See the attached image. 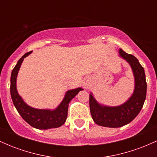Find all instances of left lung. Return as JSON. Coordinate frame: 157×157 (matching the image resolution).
<instances>
[{
    "label": "left lung",
    "mask_w": 157,
    "mask_h": 157,
    "mask_svg": "<svg viewBox=\"0 0 157 157\" xmlns=\"http://www.w3.org/2000/svg\"><path fill=\"white\" fill-rule=\"evenodd\" d=\"M120 57L130 65L134 77V90L128 100L118 106H108L99 103L92 93L89 94V106L93 120L97 125L119 128L127 125L139 114L146 97L147 83L145 70L134 55L119 49Z\"/></svg>",
    "instance_id": "obj_1"
}]
</instances>
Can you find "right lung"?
Returning a JSON list of instances; mask_svg holds the SVG:
<instances>
[{"label": "right lung", "instance_id": "obj_1", "mask_svg": "<svg viewBox=\"0 0 157 157\" xmlns=\"http://www.w3.org/2000/svg\"><path fill=\"white\" fill-rule=\"evenodd\" d=\"M32 52H27L17 61L11 74L10 94L12 102L23 120L33 128L40 130H46L60 127L65 123L67 118L68 108L70 101L83 89L80 87L68 90L66 92L64 98L60 105L53 110L35 109L27 105L17 92V77L23 60Z\"/></svg>", "mask_w": 157, "mask_h": 157}]
</instances>
